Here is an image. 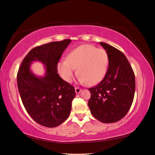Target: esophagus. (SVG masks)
<instances>
[{
  "label": "esophagus",
  "mask_w": 155,
  "mask_h": 155,
  "mask_svg": "<svg viewBox=\"0 0 155 155\" xmlns=\"http://www.w3.org/2000/svg\"><path fill=\"white\" fill-rule=\"evenodd\" d=\"M81 91H82V89H80L79 87H75V92H76V93H77V94L80 93V92Z\"/></svg>",
  "instance_id": "34e87169"
}]
</instances>
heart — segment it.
Segmentation results:
<instances>
[{
  "instance_id": "obj_1",
  "label": "heart",
  "mask_w": 155,
  "mask_h": 155,
  "mask_svg": "<svg viewBox=\"0 0 155 155\" xmlns=\"http://www.w3.org/2000/svg\"><path fill=\"white\" fill-rule=\"evenodd\" d=\"M109 57L106 51L92 45L84 44L72 50L57 64V71L64 80L70 83L73 79L77 68L78 81L90 85L100 83L107 73Z\"/></svg>"
}]
</instances>
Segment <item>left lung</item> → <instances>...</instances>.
I'll return each instance as SVG.
<instances>
[{
  "label": "left lung",
  "mask_w": 155,
  "mask_h": 155,
  "mask_svg": "<svg viewBox=\"0 0 155 155\" xmlns=\"http://www.w3.org/2000/svg\"><path fill=\"white\" fill-rule=\"evenodd\" d=\"M99 44L109 57L107 73L101 83L90 88L88 105L94 117L103 123H114L126 116L135 93V76L126 56L111 45Z\"/></svg>",
  "instance_id": "left-lung-1"
}]
</instances>
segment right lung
Wrapping results in <instances>:
<instances>
[{"label":"right lung","mask_w":155,"mask_h":155,"mask_svg":"<svg viewBox=\"0 0 155 155\" xmlns=\"http://www.w3.org/2000/svg\"><path fill=\"white\" fill-rule=\"evenodd\" d=\"M71 39L52 41L37 46L21 62L17 73V86L23 104L32 119L40 125L54 128L68 117L75 97L73 86L58 74L57 64ZM33 61L45 65L44 77H38L30 69Z\"/></svg>","instance_id":"add662e5"}]
</instances>
